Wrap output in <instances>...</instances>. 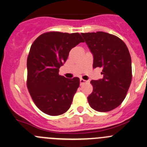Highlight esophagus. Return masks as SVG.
<instances>
[{
	"instance_id": "esophagus-1",
	"label": "esophagus",
	"mask_w": 147,
	"mask_h": 147,
	"mask_svg": "<svg viewBox=\"0 0 147 147\" xmlns=\"http://www.w3.org/2000/svg\"><path fill=\"white\" fill-rule=\"evenodd\" d=\"M86 82H87V81L84 80V79H80V85H83L84 84L86 83Z\"/></svg>"
}]
</instances>
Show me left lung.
Segmentation results:
<instances>
[{
    "mask_svg": "<svg viewBox=\"0 0 147 147\" xmlns=\"http://www.w3.org/2000/svg\"><path fill=\"white\" fill-rule=\"evenodd\" d=\"M93 55V68H102L103 78L92 80L89 105L99 112L113 110L122 104L132 79L131 58L122 40L104 32L82 33Z\"/></svg>",
    "mask_w": 147,
    "mask_h": 147,
    "instance_id": "left-lung-1",
    "label": "left lung"
}]
</instances>
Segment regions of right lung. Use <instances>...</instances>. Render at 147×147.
<instances>
[{
	"instance_id": "right-lung-1",
	"label": "right lung",
	"mask_w": 147,
	"mask_h": 147,
	"mask_svg": "<svg viewBox=\"0 0 147 147\" xmlns=\"http://www.w3.org/2000/svg\"><path fill=\"white\" fill-rule=\"evenodd\" d=\"M84 42L79 33L50 32L40 35L30 48L27 60V86L37 107L49 115H59L70 109L79 78L59 75L70 50Z\"/></svg>"
}]
</instances>
